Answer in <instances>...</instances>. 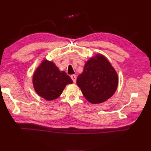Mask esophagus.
I'll use <instances>...</instances> for the list:
<instances>
[{"mask_svg": "<svg viewBox=\"0 0 151 151\" xmlns=\"http://www.w3.org/2000/svg\"><path fill=\"white\" fill-rule=\"evenodd\" d=\"M70 78H71V79L73 80V81L74 83H76V76L75 75H73L70 76Z\"/></svg>", "mask_w": 151, "mask_h": 151, "instance_id": "obj_1", "label": "esophagus"}]
</instances>
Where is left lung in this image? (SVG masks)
I'll return each instance as SVG.
<instances>
[{
    "mask_svg": "<svg viewBox=\"0 0 151 151\" xmlns=\"http://www.w3.org/2000/svg\"><path fill=\"white\" fill-rule=\"evenodd\" d=\"M119 77L116 70L104 55L90 58L78 75L76 84L86 100L91 104L106 101L117 90Z\"/></svg>",
    "mask_w": 151,
    "mask_h": 151,
    "instance_id": "8db88e82",
    "label": "left lung"
}]
</instances>
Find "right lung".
<instances>
[{"instance_id":"1","label":"right lung","mask_w":151,"mask_h":151,"mask_svg":"<svg viewBox=\"0 0 151 151\" xmlns=\"http://www.w3.org/2000/svg\"><path fill=\"white\" fill-rule=\"evenodd\" d=\"M72 79L64 70H60L52 61L43 60L33 74L32 84L35 91L47 101L58 98Z\"/></svg>"}]
</instances>
